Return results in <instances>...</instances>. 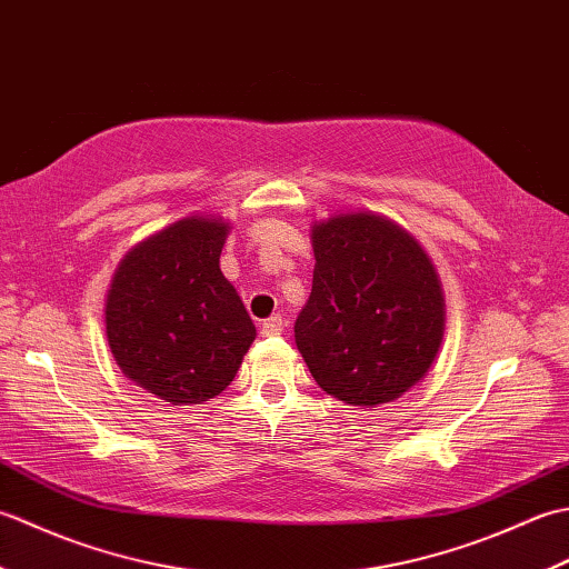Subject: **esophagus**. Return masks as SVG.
Segmentation results:
<instances>
[{
	"label": "esophagus",
	"mask_w": 569,
	"mask_h": 569,
	"mask_svg": "<svg viewBox=\"0 0 569 569\" xmlns=\"http://www.w3.org/2000/svg\"><path fill=\"white\" fill-rule=\"evenodd\" d=\"M286 328V320L281 316H271L269 320L261 322V335L263 337H278Z\"/></svg>",
	"instance_id": "1"
}]
</instances>
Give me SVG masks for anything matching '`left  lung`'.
Segmentation results:
<instances>
[{
  "instance_id": "obj_1",
  "label": "left lung",
  "mask_w": 569,
  "mask_h": 569,
  "mask_svg": "<svg viewBox=\"0 0 569 569\" xmlns=\"http://www.w3.org/2000/svg\"><path fill=\"white\" fill-rule=\"evenodd\" d=\"M312 291L296 345L322 391L377 408L416 386L445 330L428 253L379 214H335L312 227Z\"/></svg>"
}]
</instances>
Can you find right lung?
Returning <instances> with one entry per match:
<instances>
[{
  "instance_id": "right-lung-1",
  "label": "right lung",
  "mask_w": 569,
  "mask_h": 569,
  "mask_svg": "<svg viewBox=\"0 0 569 569\" xmlns=\"http://www.w3.org/2000/svg\"><path fill=\"white\" fill-rule=\"evenodd\" d=\"M229 227L186 217L141 241L107 293V340L131 381L166 403L220 396L257 328L220 271Z\"/></svg>"
}]
</instances>
